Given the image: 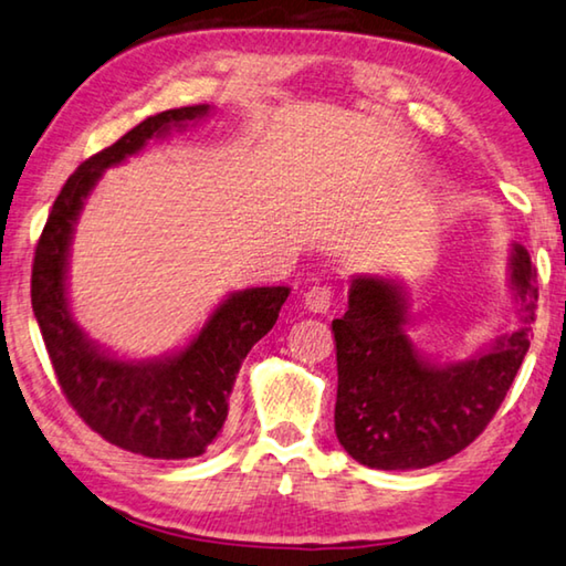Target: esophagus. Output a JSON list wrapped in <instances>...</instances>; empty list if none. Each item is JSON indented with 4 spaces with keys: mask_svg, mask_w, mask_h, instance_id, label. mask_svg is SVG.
<instances>
[{
    "mask_svg": "<svg viewBox=\"0 0 566 566\" xmlns=\"http://www.w3.org/2000/svg\"><path fill=\"white\" fill-rule=\"evenodd\" d=\"M305 305H307L310 312H317V315H323V312H327L333 305V290L327 284L310 286V290L305 292Z\"/></svg>",
    "mask_w": 566,
    "mask_h": 566,
    "instance_id": "esophagus-1",
    "label": "esophagus"
}]
</instances>
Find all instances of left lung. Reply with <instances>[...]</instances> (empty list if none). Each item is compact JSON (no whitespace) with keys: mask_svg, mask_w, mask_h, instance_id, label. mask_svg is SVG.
I'll use <instances>...</instances> for the list:
<instances>
[{"mask_svg":"<svg viewBox=\"0 0 566 566\" xmlns=\"http://www.w3.org/2000/svg\"><path fill=\"white\" fill-rule=\"evenodd\" d=\"M509 264L521 325L462 364H434L415 348L399 282L353 280L348 312L333 319L335 434L353 460L376 470L429 468L488 427L524 364L538 300L536 269L521 243H513Z\"/></svg>","mask_w":566,"mask_h":566,"instance_id":"left-lung-1","label":"left lung"}]
</instances>
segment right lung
Here are the masks:
<instances>
[{
	"instance_id": "1",
	"label": "right lung",
	"mask_w": 566,
	"mask_h": 566,
	"mask_svg": "<svg viewBox=\"0 0 566 566\" xmlns=\"http://www.w3.org/2000/svg\"><path fill=\"white\" fill-rule=\"evenodd\" d=\"M208 114V104L170 108L88 157L55 198L32 261V312L67 403L106 442L155 460L198 458L221 434L235 374L254 343L274 327L290 286L233 292L182 350L155 360H124L75 325L65 286L67 251L83 200L106 167L122 165L149 139Z\"/></svg>"
}]
</instances>
